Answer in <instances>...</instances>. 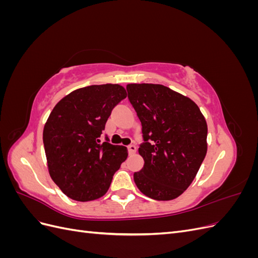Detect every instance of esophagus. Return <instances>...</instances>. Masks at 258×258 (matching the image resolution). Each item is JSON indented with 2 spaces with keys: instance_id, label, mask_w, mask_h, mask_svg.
<instances>
[{
  "instance_id": "1",
  "label": "esophagus",
  "mask_w": 258,
  "mask_h": 258,
  "mask_svg": "<svg viewBox=\"0 0 258 258\" xmlns=\"http://www.w3.org/2000/svg\"><path fill=\"white\" fill-rule=\"evenodd\" d=\"M128 152H129V155H134L137 152V146L135 144L128 145Z\"/></svg>"
}]
</instances>
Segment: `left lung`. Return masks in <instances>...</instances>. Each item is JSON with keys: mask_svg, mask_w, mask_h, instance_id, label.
I'll use <instances>...</instances> for the list:
<instances>
[{"mask_svg": "<svg viewBox=\"0 0 258 258\" xmlns=\"http://www.w3.org/2000/svg\"><path fill=\"white\" fill-rule=\"evenodd\" d=\"M128 98L142 123L139 154L144 167L134 174L140 191L172 200L194 181L204 161L208 126L189 98L159 84H128Z\"/></svg>", "mask_w": 258, "mask_h": 258, "instance_id": "obj_1", "label": "left lung"}]
</instances>
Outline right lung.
<instances>
[{
  "label": "right lung",
  "mask_w": 258,
  "mask_h": 258,
  "mask_svg": "<svg viewBox=\"0 0 258 258\" xmlns=\"http://www.w3.org/2000/svg\"><path fill=\"white\" fill-rule=\"evenodd\" d=\"M126 97L118 84L92 85L69 93L51 111L43 131L45 154L50 177L69 198L85 202L104 196L127 159V147L99 139Z\"/></svg>",
  "instance_id": "add662e5"
}]
</instances>
